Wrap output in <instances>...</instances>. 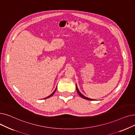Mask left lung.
Returning a JSON list of instances; mask_svg holds the SVG:
<instances>
[{
    "instance_id": "obj_1",
    "label": "left lung",
    "mask_w": 135,
    "mask_h": 135,
    "mask_svg": "<svg viewBox=\"0 0 135 135\" xmlns=\"http://www.w3.org/2000/svg\"><path fill=\"white\" fill-rule=\"evenodd\" d=\"M76 91H77V93H78V94H79V95L81 97H82L83 98H84V99H86V100H93V101H94V100H93V99H91V98H88V97H85V96H84L83 95H82V94L80 93V92L79 91V89H78V86H77V85H76Z\"/></svg>"
}]
</instances>
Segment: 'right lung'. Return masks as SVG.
<instances>
[{"mask_svg": "<svg viewBox=\"0 0 135 135\" xmlns=\"http://www.w3.org/2000/svg\"><path fill=\"white\" fill-rule=\"evenodd\" d=\"M56 89H57V87H56V89L55 90V91L53 92V93H52V94H51L50 95V96H49L48 97H46V98H45V99H46V98H49V97H50L51 96H52L54 94V93H55V91H56Z\"/></svg>", "mask_w": 135, "mask_h": 135, "instance_id": "add662e5", "label": "right lung"}]
</instances>
